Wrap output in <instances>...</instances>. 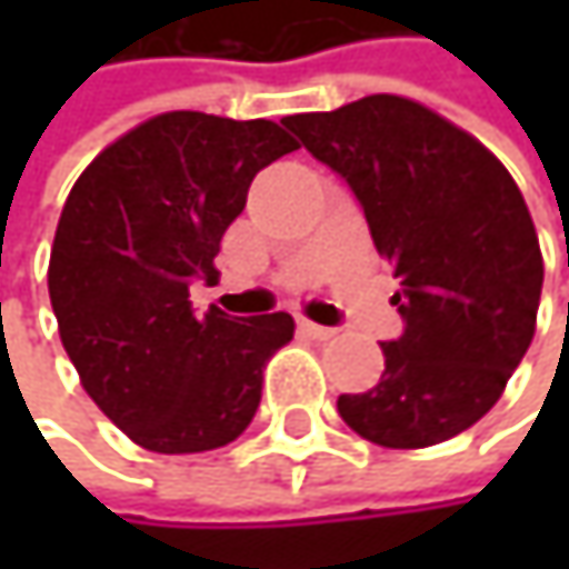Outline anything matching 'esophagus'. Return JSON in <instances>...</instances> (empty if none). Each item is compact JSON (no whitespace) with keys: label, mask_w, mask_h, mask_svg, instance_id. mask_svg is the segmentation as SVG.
Wrapping results in <instances>:
<instances>
[{"label":"esophagus","mask_w":569,"mask_h":569,"mask_svg":"<svg viewBox=\"0 0 569 569\" xmlns=\"http://www.w3.org/2000/svg\"><path fill=\"white\" fill-rule=\"evenodd\" d=\"M299 329H302L309 339H316V342H326V339H332V336H336V329H332V326H319V322H309V319H302V322H299Z\"/></svg>","instance_id":"34e87169"}]
</instances>
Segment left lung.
Here are the masks:
<instances>
[{
  "label": "left lung",
  "instance_id": "left-lung-1",
  "mask_svg": "<svg viewBox=\"0 0 569 569\" xmlns=\"http://www.w3.org/2000/svg\"><path fill=\"white\" fill-rule=\"evenodd\" d=\"M299 144L362 203L396 267L405 322L376 389L339 396L342 421L382 448H428L485 418L537 322L543 260L508 168L468 131L398 94L289 114Z\"/></svg>",
  "mask_w": 569,
  "mask_h": 569
}]
</instances>
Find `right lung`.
Returning a JSON list of instances; mask_svg holds the SVG:
<instances>
[{
    "label": "right lung",
    "instance_id": "right-lung-1",
    "mask_svg": "<svg viewBox=\"0 0 569 569\" xmlns=\"http://www.w3.org/2000/svg\"><path fill=\"white\" fill-rule=\"evenodd\" d=\"M296 148L263 118L168 111L74 180L49 263L58 336L84 392L141 448L213 451L253 421L263 369L296 322L217 306L197 316L190 283L217 280L253 177Z\"/></svg>",
    "mask_w": 569,
    "mask_h": 569
}]
</instances>
